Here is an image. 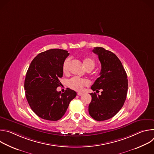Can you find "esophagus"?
<instances>
[{
  "instance_id": "obj_1",
  "label": "esophagus",
  "mask_w": 154,
  "mask_h": 154,
  "mask_svg": "<svg viewBox=\"0 0 154 154\" xmlns=\"http://www.w3.org/2000/svg\"><path fill=\"white\" fill-rule=\"evenodd\" d=\"M77 94H78L79 96H82V95L83 94V93H81V92H79V93H77Z\"/></svg>"
}]
</instances>
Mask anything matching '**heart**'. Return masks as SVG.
Listing matches in <instances>:
<instances>
[{
    "instance_id": "b5f03b06",
    "label": "heart",
    "mask_w": 154,
    "mask_h": 154,
    "mask_svg": "<svg viewBox=\"0 0 154 154\" xmlns=\"http://www.w3.org/2000/svg\"><path fill=\"white\" fill-rule=\"evenodd\" d=\"M69 63V60H66L63 64V71L64 74L68 72V65ZM83 63L85 68L88 69H93L95 66L94 60L89 57H85L83 59ZM90 84V81L86 79H80L77 77H74L69 79L68 82V85L71 89L75 91H82L85 86H89Z\"/></svg>"
}]
</instances>
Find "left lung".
<instances>
[{
	"mask_svg": "<svg viewBox=\"0 0 154 154\" xmlns=\"http://www.w3.org/2000/svg\"><path fill=\"white\" fill-rule=\"evenodd\" d=\"M93 52L97 54L101 63L100 77L91 88L97 93H90L92 97L88 106L90 115L97 121L112 118L122 107L127 94L128 80L123 66L113 52L103 48H94Z\"/></svg>",
	"mask_w": 154,
	"mask_h": 154,
	"instance_id": "8db88e82",
	"label": "left lung"
}]
</instances>
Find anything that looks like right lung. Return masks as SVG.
<instances>
[{"label": "right lung", "mask_w": 154, "mask_h": 154, "mask_svg": "<svg viewBox=\"0 0 154 154\" xmlns=\"http://www.w3.org/2000/svg\"><path fill=\"white\" fill-rule=\"evenodd\" d=\"M69 53L53 49L39 54L31 62L24 82L27 102L39 118L58 121L66 112L70 102L75 97V91L67 88L64 93L57 88L63 77V64Z\"/></svg>", "instance_id": "1"}]
</instances>
